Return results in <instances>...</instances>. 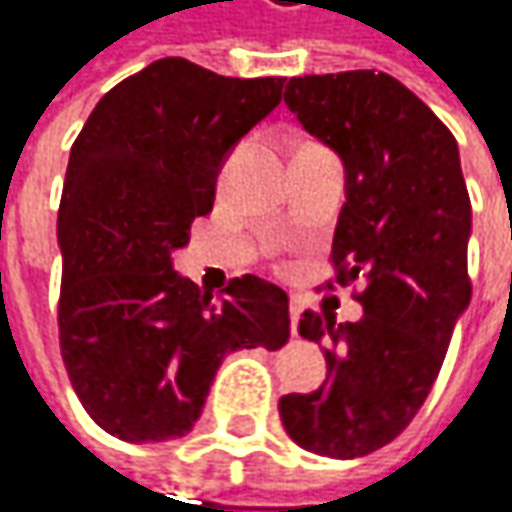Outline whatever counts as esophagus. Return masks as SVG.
Here are the masks:
<instances>
[{"instance_id": "34e87169", "label": "esophagus", "mask_w": 512, "mask_h": 512, "mask_svg": "<svg viewBox=\"0 0 512 512\" xmlns=\"http://www.w3.org/2000/svg\"><path fill=\"white\" fill-rule=\"evenodd\" d=\"M302 311H305L302 296H291V325H294V331H296V322H299V317H302Z\"/></svg>"}]
</instances>
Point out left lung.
Listing matches in <instances>:
<instances>
[{
    "label": "left lung",
    "instance_id": "8db88e82",
    "mask_svg": "<svg viewBox=\"0 0 512 512\" xmlns=\"http://www.w3.org/2000/svg\"><path fill=\"white\" fill-rule=\"evenodd\" d=\"M285 106L343 161L331 256L340 285L366 288L357 322L302 314L299 334L322 345L328 377L282 397L279 415L299 447L345 461L395 441L429 395L473 294V207L452 132L395 77L305 74Z\"/></svg>",
    "mask_w": 512,
    "mask_h": 512
}]
</instances>
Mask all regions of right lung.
Returning <instances> with one entry per match:
<instances>
[{"instance_id":"add662e5","label":"right lung","mask_w":512,"mask_h":512,"mask_svg":"<svg viewBox=\"0 0 512 512\" xmlns=\"http://www.w3.org/2000/svg\"><path fill=\"white\" fill-rule=\"evenodd\" d=\"M282 86L167 57L103 94L71 146L60 348L91 421L120 441L184 438L230 351L291 337L288 294L273 282L233 279L216 302L175 270L227 155L282 103Z\"/></svg>"}]
</instances>
